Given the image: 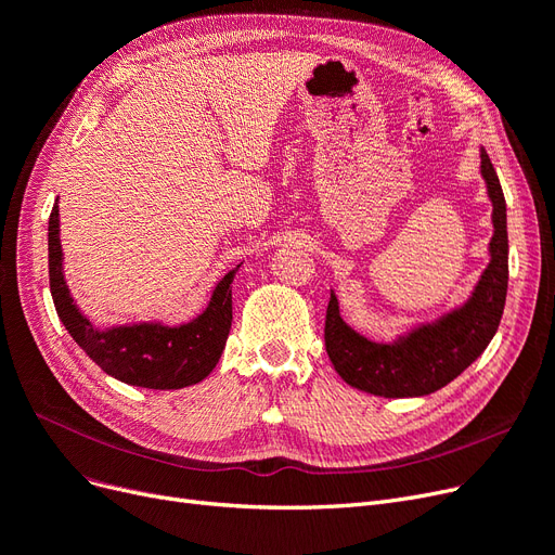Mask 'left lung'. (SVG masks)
Instances as JSON below:
<instances>
[{"mask_svg": "<svg viewBox=\"0 0 555 555\" xmlns=\"http://www.w3.org/2000/svg\"><path fill=\"white\" fill-rule=\"evenodd\" d=\"M480 173L491 201L494 235L489 264L470 297L435 322L414 326L393 343H375L340 318L332 293L324 320V345L336 373L359 391L384 398H418L439 391L462 375L494 338L507 295V215L499 176L485 149Z\"/></svg>", "mask_w": 555, "mask_h": 555, "instance_id": "left-lung-1", "label": "left lung"}]
</instances>
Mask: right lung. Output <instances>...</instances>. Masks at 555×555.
I'll return each mask as SVG.
<instances>
[{
  "mask_svg": "<svg viewBox=\"0 0 555 555\" xmlns=\"http://www.w3.org/2000/svg\"><path fill=\"white\" fill-rule=\"evenodd\" d=\"M50 291L59 320L73 340L93 359L102 371L130 386L171 391L198 384L212 373L233 322L235 270L225 274L212 291L208 309L192 322L167 326L162 322H137L98 330L70 297L64 279V254L59 240V205L52 208L48 225Z\"/></svg>",
  "mask_w": 555,
  "mask_h": 555,
  "instance_id": "right-lung-1",
  "label": "right lung"
}]
</instances>
